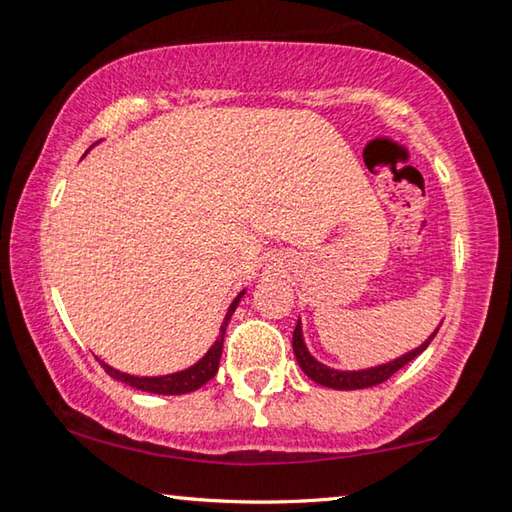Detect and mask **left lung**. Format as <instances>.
<instances>
[{
  "instance_id": "obj_1",
  "label": "left lung",
  "mask_w": 512,
  "mask_h": 512,
  "mask_svg": "<svg viewBox=\"0 0 512 512\" xmlns=\"http://www.w3.org/2000/svg\"><path fill=\"white\" fill-rule=\"evenodd\" d=\"M438 334V327L433 329L429 334V339L424 341L418 348L411 350V352H404L402 357H397L393 361H386V363H379V366H372V368H363V370H334L325 366V363H320L314 354L307 350L305 345V336H302V325L298 320L296 329H293V354H296V359L300 363V368L305 375L316 381L320 386H327V388H334V391H357V388H370V386H377L381 381H386L391 375H395L397 370L404 368L406 363L413 361L418 357L420 352H424L429 348V343L433 341V336Z\"/></svg>"
}]
</instances>
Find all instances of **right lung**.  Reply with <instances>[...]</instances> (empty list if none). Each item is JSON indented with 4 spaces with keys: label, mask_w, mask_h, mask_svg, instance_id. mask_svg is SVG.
Masks as SVG:
<instances>
[{
    "label": "right lung",
    "mask_w": 512,
    "mask_h": 512,
    "mask_svg": "<svg viewBox=\"0 0 512 512\" xmlns=\"http://www.w3.org/2000/svg\"><path fill=\"white\" fill-rule=\"evenodd\" d=\"M246 289L239 293V296L232 300V305L228 307V314H225L223 323L219 327V336H216V341L212 343V348L203 354V359H198L194 366H189L180 372H171V375H160V377H135V375H128V372H121L115 370L112 366H108L106 361L99 363L103 366V370L108 372L112 379L121 381V384H128L137 388V391H144V393H155V395H185V393H192L198 391L203 384H207L214 375L216 370H219V361H221V352H223V336H225V327H228L232 314H235V309L239 305V300L244 298Z\"/></svg>",
    "instance_id": "right-lung-1"
}]
</instances>
